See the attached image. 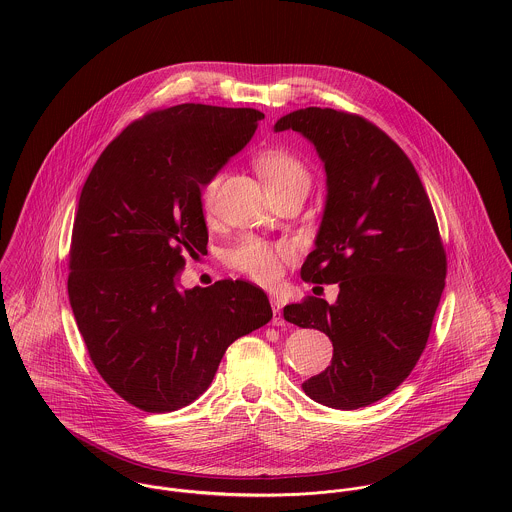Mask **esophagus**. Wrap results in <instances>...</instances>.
I'll use <instances>...</instances> for the list:
<instances>
[{
	"mask_svg": "<svg viewBox=\"0 0 512 512\" xmlns=\"http://www.w3.org/2000/svg\"><path fill=\"white\" fill-rule=\"evenodd\" d=\"M270 303H272V313H274V317H272V325H276V327L286 325V319H284V315H282V303H280L276 297H272V299H270Z\"/></svg>",
	"mask_w": 512,
	"mask_h": 512,
	"instance_id": "34e87169",
	"label": "esophagus"
}]
</instances>
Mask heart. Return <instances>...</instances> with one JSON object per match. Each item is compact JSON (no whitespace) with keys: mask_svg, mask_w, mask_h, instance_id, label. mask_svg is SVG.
<instances>
[{"mask_svg":"<svg viewBox=\"0 0 512 512\" xmlns=\"http://www.w3.org/2000/svg\"><path fill=\"white\" fill-rule=\"evenodd\" d=\"M254 167L266 181L272 195L303 191L311 185L307 165L290 149L280 146L266 147L254 157ZM222 175L215 173L201 187V205L211 211L217 203ZM293 260V248L288 242H270L258 236H246L226 252V262L232 270L244 274L262 286L276 284L284 266Z\"/></svg>","mask_w":512,"mask_h":512,"instance_id":"heart-1","label":"heart"}]
</instances>
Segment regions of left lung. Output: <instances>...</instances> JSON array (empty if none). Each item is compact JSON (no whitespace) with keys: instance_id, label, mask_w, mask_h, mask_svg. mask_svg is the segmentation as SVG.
<instances>
[{"instance_id":"obj_1","label":"left lung","mask_w":512,"mask_h":512,"mask_svg":"<svg viewBox=\"0 0 512 512\" xmlns=\"http://www.w3.org/2000/svg\"><path fill=\"white\" fill-rule=\"evenodd\" d=\"M274 130L303 134L325 163L327 205L301 278L339 284L333 305L307 295L284 307L333 343L331 365L301 388L357 410L396 390L426 349L447 274L438 220L408 155L363 116L311 106Z\"/></svg>"}]
</instances>
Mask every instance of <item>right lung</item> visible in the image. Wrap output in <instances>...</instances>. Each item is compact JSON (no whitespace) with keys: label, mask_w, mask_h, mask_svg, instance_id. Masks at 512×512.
I'll return each mask as SVG.
<instances>
[{"label":"right lung","mask_w":512,"mask_h":512,"mask_svg":"<svg viewBox=\"0 0 512 512\" xmlns=\"http://www.w3.org/2000/svg\"><path fill=\"white\" fill-rule=\"evenodd\" d=\"M254 108L151 110L96 159L78 201L69 299L88 357L128 404L163 414L213 382L230 343L272 319L258 286L181 290L187 256L207 252L201 187L250 142Z\"/></svg>","instance_id":"obj_1"}]
</instances>
